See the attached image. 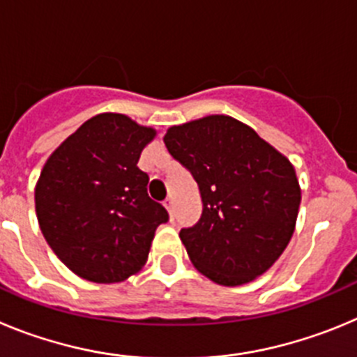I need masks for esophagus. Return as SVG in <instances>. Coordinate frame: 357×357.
Segmentation results:
<instances>
[{
  "mask_svg": "<svg viewBox=\"0 0 357 357\" xmlns=\"http://www.w3.org/2000/svg\"><path fill=\"white\" fill-rule=\"evenodd\" d=\"M163 206L167 208V211H169L171 218H174V199H172V197L165 199V202H163Z\"/></svg>",
  "mask_w": 357,
  "mask_h": 357,
  "instance_id": "1",
  "label": "esophagus"
}]
</instances>
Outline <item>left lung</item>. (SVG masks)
<instances>
[{
  "label": "left lung",
  "mask_w": 357,
  "mask_h": 357,
  "mask_svg": "<svg viewBox=\"0 0 357 357\" xmlns=\"http://www.w3.org/2000/svg\"><path fill=\"white\" fill-rule=\"evenodd\" d=\"M163 142L201 194V218L179 231L195 268L224 287L268 271L290 242L301 204L288 158L227 115L172 126Z\"/></svg>",
  "instance_id": "obj_1"
}]
</instances>
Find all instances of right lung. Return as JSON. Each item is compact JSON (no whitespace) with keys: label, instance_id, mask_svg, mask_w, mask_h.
Wrapping results in <instances>:
<instances>
[{"label":"right lung","instance_id":"1","mask_svg":"<svg viewBox=\"0 0 357 357\" xmlns=\"http://www.w3.org/2000/svg\"><path fill=\"white\" fill-rule=\"evenodd\" d=\"M155 130L121 114L83 123L44 165L35 210L53 252L79 278L121 282L139 272L169 213L147 194L140 153Z\"/></svg>","mask_w":357,"mask_h":357}]
</instances>
